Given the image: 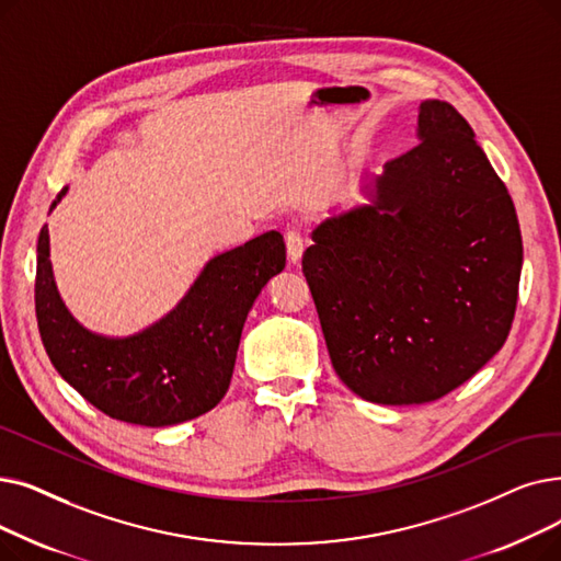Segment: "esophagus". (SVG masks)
<instances>
[{"instance_id": "obj_1", "label": "esophagus", "mask_w": 561, "mask_h": 561, "mask_svg": "<svg viewBox=\"0 0 561 561\" xmlns=\"http://www.w3.org/2000/svg\"><path fill=\"white\" fill-rule=\"evenodd\" d=\"M305 252V238L298 229H288L286 231V254L290 263H298Z\"/></svg>"}]
</instances>
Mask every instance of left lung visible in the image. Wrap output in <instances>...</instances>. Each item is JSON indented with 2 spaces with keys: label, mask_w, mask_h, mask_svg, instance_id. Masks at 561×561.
Masks as SVG:
<instances>
[{
  "label": "left lung",
  "mask_w": 561,
  "mask_h": 561,
  "mask_svg": "<svg viewBox=\"0 0 561 561\" xmlns=\"http://www.w3.org/2000/svg\"><path fill=\"white\" fill-rule=\"evenodd\" d=\"M420 141L385 164L371 204L313 229L302 273L336 376L382 405L443 399L508 336L523 238L470 124L424 101Z\"/></svg>",
  "instance_id": "obj_1"
}]
</instances>
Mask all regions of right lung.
<instances>
[{
	"mask_svg": "<svg viewBox=\"0 0 561 561\" xmlns=\"http://www.w3.org/2000/svg\"><path fill=\"white\" fill-rule=\"evenodd\" d=\"M36 252V319L55 369L107 417L153 428L194 420L222 401L248 313L267 279L286 265L282 233L267 231L208 261L162 321L110 339L84 330L64 307L47 225Z\"/></svg>",
	"mask_w": 561,
	"mask_h": 561,
	"instance_id": "right-lung-1",
	"label": "right lung"
}]
</instances>
